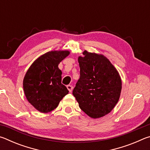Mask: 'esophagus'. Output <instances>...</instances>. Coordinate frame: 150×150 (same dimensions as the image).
<instances>
[{
	"label": "esophagus",
	"mask_w": 150,
	"mask_h": 150,
	"mask_svg": "<svg viewBox=\"0 0 150 150\" xmlns=\"http://www.w3.org/2000/svg\"><path fill=\"white\" fill-rule=\"evenodd\" d=\"M67 89L69 90V91L70 93L72 92V90H73V86H72V85H68L67 86Z\"/></svg>",
	"instance_id": "esophagus-1"
}]
</instances>
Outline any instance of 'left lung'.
Masks as SVG:
<instances>
[{
    "label": "left lung",
    "instance_id": "8db88e82",
    "mask_svg": "<svg viewBox=\"0 0 150 150\" xmlns=\"http://www.w3.org/2000/svg\"><path fill=\"white\" fill-rule=\"evenodd\" d=\"M79 57L80 78L73 95L80 108L93 118L103 117L115 108L120 96L121 79L103 55L84 51Z\"/></svg>",
    "mask_w": 150,
    "mask_h": 150
}]
</instances>
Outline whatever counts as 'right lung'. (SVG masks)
Wrapping results in <instances>:
<instances>
[{
    "label": "right lung",
    "mask_w": 150,
    "mask_h": 150,
    "mask_svg": "<svg viewBox=\"0 0 150 150\" xmlns=\"http://www.w3.org/2000/svg\"><path fill=\"white\" fill-rule=\"evenodd\" d=\"M69 51H52L41 55L30 66L23 80L25 96L28 102L43 113L57 107L69 93L62 83V72L58 65L68 56Z\"/></svg>",
    "instance_id": "add662e5"
}]
</instances>
